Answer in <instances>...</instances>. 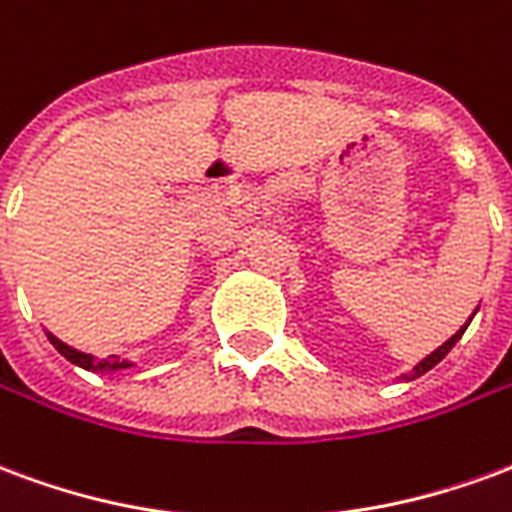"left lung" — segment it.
<instances>
[{
	"label": "left lung",
	"instance_id": "1",
	"mask_svg": "<svg viewBox=\"0 0 512 512\" xmlns=\"http://www.w3.org/2000/svg\"><path fill=\"white\" fill-rule=\"evenodd\" d=\"M469 323H472V318H469ZM469 323H466V326H469ZM466 326H461V329H458V332L452 334L450 340H447V343L441 345V348H436V351H433V354L430 356H425V359H422V362H419L417 367H414V370H411V373H406V381H414V378H419V376H425V373H428L430 367H436L441 362V359H444V356L450 354L452 351V345L458 343V340H461L463 337V332H466Z\"/></svg>",
	"mask_w": 512,
	"mask_h": 512
}]
</instances>
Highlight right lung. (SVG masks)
<instances>
[{"mask_svg":"<svg viewBox=\"0 0 512 512\" xmlns=\"http://www.w3.org/2000/svg\"><path fill=\"white\" fill-rule=\"evenodd\" d=\"M51 345L60 351L68 362H73V365L84 367V370H123V367H131V362H126V359H117V356H109V359H95V356L90 354H82V351H76V348H71V345H65L62 340H57L54 334H49Z\"/></svg>","mask_w":512,"mask_h":512,"instance_id":"add662e5","label":"right lung"}]
</instances>
